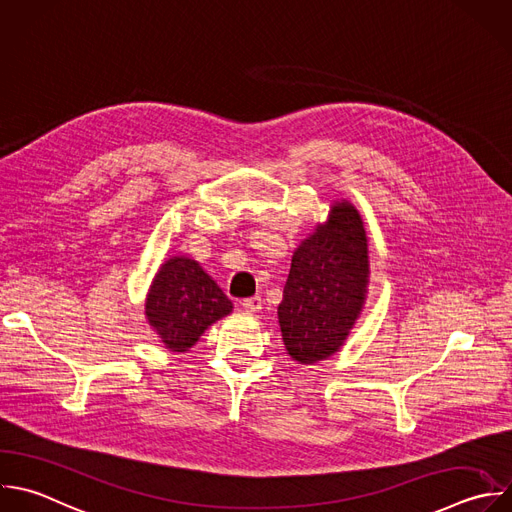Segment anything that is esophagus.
I'll return each instance as SVG.
<instances>
[{
    "label": "esophagus",
    "instance_id": "34e87169",
    "mask_svg": "<svg viewBox=\"0 0 512 512\" xmlns=\"http://www.w3.org/2000/svg\"><path fill=\"white\" fill-rule=\"evenodd\" d=\"M242 308H244L246 312H258V310H262V298H260V296L244 298V300H242Z\"/></svg>",
    "mask_w": 512,
    "mask_h": 512
}]
</instances>
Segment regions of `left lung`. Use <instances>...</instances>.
<instances>
[{"label":"left lung","mask_w":512,"mask_h":512,"mask_svg":"<svg viewBox=\"0 0 512 512\" xmlns=\"http://www.w3.org/2000/svg\"><path fill=\"white\" fill-rule=\"evenodd\" d=\"M368 240L358 210L330 206L328 220L302 240L278 306L288 354L314 364L336 354L358 320L368 292Z\"/></svg>","instance_id":"obj_1"}]
</instances>
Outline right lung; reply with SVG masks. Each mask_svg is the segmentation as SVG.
Here are the masks:
<instances>
[{"label":"right lung","instance_id":"right-lung-1","mask_svg":"<svg viewBox=\"0 0 512 512\" xmlns=\"http://www.w3.org/2000/svg\"><path fill=\"white\" fill-rule=\"evenodd\" d=\"M230 312L228 296L188 256L166 260L146 298V318L172 352L190 350L208 326Z\"/></svg>","mask_w":512,"mask_h":512}]
</instances>
